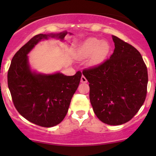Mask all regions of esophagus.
I'll use <instances>...</instances> for the list:
<instances>
[{
  "label": "esophagus",
  "instance_id": "34e87169",
  "mask_svg": "<svg viewBox=\"0 0 156 156\" xmlns=\"http://www.w3.org/2000/svg\"><path fill=\"white\" fill-rule=\"evenodd\" d=\"M81 82L82 83H87V79L85 78L84 76H82V77H81Z\"/></svg>",
  "mask_w": 156,
  "mask_h": 156
}]
</instances>
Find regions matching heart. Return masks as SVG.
Masks as SVG:
<instances>
[{
    "label": "heart",
    "instance_id": "1",
    "mask_svg": "<svg viewBox=\"0 0 156 156\" xmlns=\"http://www.w3.org/2000/svg\"><path fill=\"white\" fill-rule=\"evenodd\" d=\"M109 51V44L106 41H101L97 38H89L81 44L77 51V56L81 59L92 56L90 62L96 65L105 59Z\"/></svg>",
    "mask_w": 156,
    "mask_h": 156
}]
</instances>
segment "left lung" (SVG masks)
I'll list each match as a JSON object with an SVG mask.
<instances>
[{"instance_id":"8db88e82","label":"left lung","mask_w":156,"mask_h":156,"mask_svg":"<svg viewBox=\"0 0 156 156\" xmlns=\"http://www.w3.org/2000/svg\"><path fill=\"white\" fill-rule=\"evenodd\" d=\"M115 49L109 59L82 72L89 82V99L100 121L112 126L131 120L144 104L148 72L141 55L112 35Z\"/></svg>"}]
</instances>
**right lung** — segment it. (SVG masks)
I'll use <instances>...</instances> for the list:
<instances>
[{"label": "right lung", "mask_w": 156, "mask_h": 156, "mask_svg": "<svg viewBox=\"0 0 156 156\" xmlns=\"http://www.w3.org/2000/svg\"><path fill=\"white\" fill-rule=\"evenodd\" d=\"M67 34L72 35L65 30L35 35L16 53L8 72V85L15 107L27 121L42 127L55 126L65 119L82 73L66 76L59 72H37L31 68L27 55L42 40L65 42Z\"/></svg>", "instance_id": "1"}]
</instances>
